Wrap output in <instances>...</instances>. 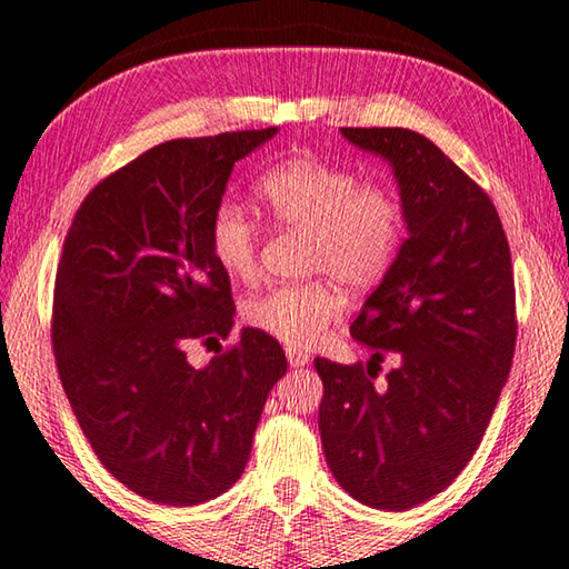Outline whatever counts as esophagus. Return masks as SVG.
Listing matches in <instances>:
<instances>
[{"mask_svg": "<svg viewBox=\"0 0 569 569\" xmlns=\"http://www.w3.org/2000/svg\"><path fill=\"white\" fill-rule=\"evenodd\" d=\"M286 357H288V365H291V367H306V365L311 362V359H309V355H306V351H301V349H291V347L286 349Z\"/></svg>", "mask_w": 569, "mask_h": 569, "instance_id": "34e87169", "label": "esophagus"}]
</instances>
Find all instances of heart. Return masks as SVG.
<instances>
[{"mask_svg":"<svg viewBox=\"0 0 569 569\" xmlns=\"http://www.w3.org/2000/svg\"><path fill=\"white\" fill-rule=\"evenodd\" d=\"M258 200L270 218L303 230V263L319 270L299 283H278L242 303L252 329L309 349L345 309V286L372 288L390 273L405 238V207L385 182H359L349 167L317 157H291L258 179ZM210 250L224 273L248 278L256 268L258 230L242 207L218 204Z\"/></svg>","mask_w":569,"mask_h":569,"instance_id":"b5f03b06","label":"heart"}]
</instances>
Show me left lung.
Segmentation results:
<instances>
[{
    "instance_id": "8db88e82",
    "label": "left lung",
    "mask_w": 569,
    "mask_h": 569,
    "mask_svg": "<svg viewBox=\"0 0 569 569\" xmlns=\"http://www.w3.org/2000/svg\"><path fill=\"white\" fill-rule=\"evenodd\" d=\"M390 161L405 207L400 256L349 333L367 367L317 357L319 432L341 489L405 511L450 486L479 448L517 345L507 236L489 194L410 129H341ZM385 353L401 365L377 386Z\"/></svg>"
}]
</instances>
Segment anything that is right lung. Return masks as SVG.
Wrapping results in <instances>:
<instances>
[{"label": "right lung", "mask_w": 569, "mask_h": 569, "mask_svg": "<svg viewBox=\"0 0 569 569\" xmlns=\"http://www.w3.org/2000/svg\"><path fill=\"white\" fill-rule=\"evenodd\" d=\"M276 131L143 151L90 189L62 242L52 299L62 390L98 461L149 501L194 507L228 491L286 375L281 345L258 329L202 369L187 359L192 341L228 339L236 323L210 220L236 161Z\"/></svg>", "instance_id": "right-lung-1"}]
</instances>
